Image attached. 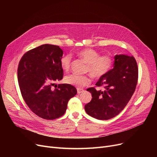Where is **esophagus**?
Returning <instances> with one entry per match:
<instances>
[{"label": "esophagus", "mask_w": 157, "mask_h": 157, "mask_svg": "<svg viewBox=\"0 0 157 157\" xmlns=\"http://www.w3.org/2000/svg\"><path fill=\"white\" fill-rule=\"evenodd\" d=\"M84 91V90L83 89H81V88H77V92H78V94H81V92H83Z\"/></svg>", "instance_id": "1"}]
</instances>
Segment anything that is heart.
Returning a JSON list of instances; mask_svg holds the SVG:
<instances>
[{"label": "heart", "mask_w": 157, "mask_h": 157, "mask_svg": "<svg viewBox=\"0 0 157 157\" xmlns=\"http://www.w3.org/2000/svg\"><path fill=\"white\" fill-rule=\"evenodd\" d=\"M79 58L86 63L85 72L90 74L94 79H100L104 76L111 69L114 60L109 55H101L97 51L91 48H85L78 52ZM62 69L67 72L71 66L72 56L66 54L62 56L60 60ZM66 83L78 88L83 87L91 83V78L88 74L78 75L71 74L65 77Z\"/></svg>", "instance_id": "heart-1"}]
</instances>
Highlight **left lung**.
I'll return each mask as SVG.
<instances>
[{
    "instance_id": "obj_1",
    "label": "left lung",
    "mask_w": 157,
    "mask_h": 157,
    "mask_svg": "<svg viewBox=\"0 0 157 157\" xmlns=\"http://www.w3.org/2000/svg\"><path fill=\"white\" fill-rule=\"evenodd\" d=\"M138 80V67L134 56L117 55L114 67L100 78L96 86L86 90L92 94L91 101L85 105L86 113L96 119L107 120L118 115L132 96Z\"/></svg>"
}]
</instances>
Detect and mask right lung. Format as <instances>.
I'll list each match as a JSON object with an SVG mask.
<instances>
[{"label":"right lung","instance_id":"add662e5","mask_svg":"<svg viewBox=\"0 0 157 157\" xmlns=\"http://www.w3.org/2000/svg\"><path fill=\"white\" fill-rule=\"evenodd\" d=\"M62 49L43 44L25 53L19 62L18 81L21 95L30 109L45 120L63 116L76 88L69 84L55 85L63 78L60 60Z\"/></svg>","mask_w":157,"mask_h":157}]
</instances>
